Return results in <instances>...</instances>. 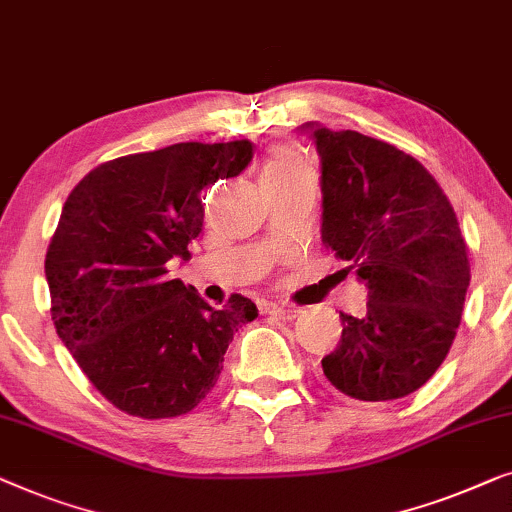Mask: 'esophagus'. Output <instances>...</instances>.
<instances>
[{
	"instance_id": "esophagus-1",
	"label": "esophagus",
	"mask_w": 512,
	"mask_h": 512,
	"mask_svg": "<svg viewBox=\"0 0 512 512\" xmlns=\"http://www.w3.org/2000/svg\"><path fill=\"white\" fill-rule=\"evenodd\" d=\"M266 313L273 315V318H278V320H294L299 315L297 308H292V306H269L266 308Z\"/></svg>"
}]
</instances>
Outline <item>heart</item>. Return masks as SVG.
Wrapping results in <instances>:
<instances>
[{
  "instance_id": "1",
  "label": "heart",
  "mask_w": 512,
  "mask_h": 512,
  "mask_svg": "<svg viewBox=\"0 0 512 512\" xmlns=\"http://www.w3.org/2000/svg\"><path fill=\"white\" fill-rule=\"evenodd\" d=\"M313 174L311 162L306 160V155L301 153L297 146H278L273 148L269 160L264 162L262 167V185L266 183H278L287 181V178Z\"/></svg>"
}]
</instances>
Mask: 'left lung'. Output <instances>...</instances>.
<instances>
[{"instance_id":"8db88e82","label":"left lung","mask_w":512,"mask_h":512,"mask_svg":"<svg viewBox=\"0 0 512 512\" xmlns=\"http://www.w3.org/2000/svg\"><path fill=\"white\" fill-rule=\"evenodd\" d=\"M322 162V239L369 287L364 318L322 371L345 397L392 401L434 376L462 322L469 248L436 178L392 143L315 127Z\"/></svg>"}]
</instances>
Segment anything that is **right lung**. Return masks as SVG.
<instances>
[{
    "instance_id": "obj_1",
    "label": "right lung",
    "mask_w": 512,
    "mask_h": 512,
    "mask_svg": "<svg viewBox=\"0 0 512 512\" xmlns=\"http://www.w3.org/2000/svg\"><path fill=\"white\" fill-rule=\"evenodd\" d=\"M253 141L174 143L90 171L64 201L46 253L50 315L85 376L122 413H190L218 383L234 331L257 306L220 311L169 278L204 222L199 192L248 167Z\"/></svg>"
}]
</instances>
